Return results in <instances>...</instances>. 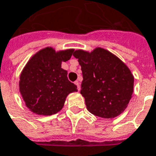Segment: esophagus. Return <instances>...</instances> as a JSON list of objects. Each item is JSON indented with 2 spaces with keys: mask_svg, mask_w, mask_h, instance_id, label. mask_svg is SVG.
<instances>
[{
  "mask_svg": "<svg viewBox=\"0 0 156 156\" xmlns=\"http://www.w3.org/2000/svg\"><path fill=\"white\" fill-rule=\"evenodd\" d=\"M75 84L77 85V89H78V90H80V82L78 81V80H76V81H75Z\"/></svg>",
  "mask_w": 156,
  "mask_h": 156,
  "instance_id": "34e87169",
  "label": "esophagus"
}]
</instances>
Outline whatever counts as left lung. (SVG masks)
Instances as JSON below:
<instances>
[{
    "label": "left lung",
    "instance_id": "obj_1",
    "mask_svg": "<svg viewBox=\"0 0 156 156\" xmlns=\"http://www.w3.org/2000/svg\"><path fill=\"white\" fill-rule=\"evenodd\" d=\"M81 66L80 94L88 111L102 118H113L127 107L133 93L134 77L119 58L97 48L91 52L74 51Z\"/></svg>",
    "mask_w": 156,
    "mask_h": 156
}]
</instances>
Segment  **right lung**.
Returning <instances> with one entry per match:
<instances>
[{"mask_svg":"<svg viewBox=\"0 0 156 156\" xmlns=\"http://www.w3.org/2000/svg\"><path fill=\"white\" fill-rule=\"evenodd\" d=\"M74 50L56 52L51 48L42 49L28 62L20 80V90L25 105L33 113L52 115L62 108L66 98L77 91L67 78L62 62L70 60Z\"/></svg>","mask_w":156,"mask_h":156,"instance_id":"right-lung-1","label":"right lung"}]
</instances>
